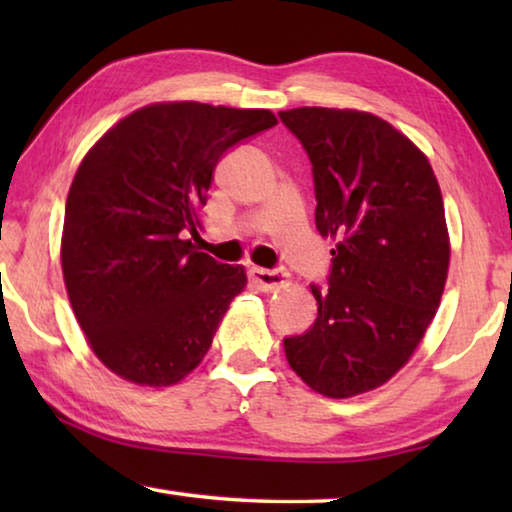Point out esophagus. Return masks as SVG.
<instances>
[{
    "label": "esophagus",
    "instance_id": "34e87169",
    "mask_svg": "<svg viewBox=\"0 0 512 512\" xmlns=\"http://www.w3.org/2000/svg\"><path fill=\"white\" fill-rule=\"evenodd\" d=\"M250 277H253V282L262 291L280 289L282 284L287 282V273H284L282 268H259V266H253V268H250Z\"/></svg>",
    "mask_w": 512,
    "mask_h": 512
}]
</instances>
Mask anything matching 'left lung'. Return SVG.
I'll list each match as a JSON object with an SVG mask.
<instances>
[{
    "mask_svg": "<svg viewBox=\"0 0 512 512\" xmlns=\"http://www.w3.org/2000/svg\"><path fill=\"white\" fill-rule=\"evenodd\" d=\"M282 124L307 151L316 228L336 241L318 316L284 339L305 384L352 397L391 379L443 296L449 239L438 180L409 137L370 112L293 108Z\"/></svg>",
    "mask_w": 512,
    "mask_h": 512,
    "instance_id": "1",
    "label": "left lung"
}]
</instances>
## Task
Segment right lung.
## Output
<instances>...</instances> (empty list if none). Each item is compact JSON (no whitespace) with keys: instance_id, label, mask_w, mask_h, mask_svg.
<instances>
[{"instance_id":"right-lung-1","label":"right lung","mask_w":512,"mask_h":512,"mask_svg":"<svg viewBox=\"0 0 512 512\" xmlns=\"http://www.w3.org/2000/svg\"><path fill=\"white\" fill-rule=\"evenodd\" d=\"M275 124L271 110L153 103L83 158L60 257L76 320L115 375L171 386L210 350L246 271L198 253L189 237L198 239L216 164Z\"/></svg>"}]
</instances>
